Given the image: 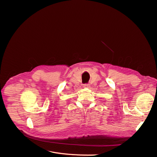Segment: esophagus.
Returning a JSON list of instances; mask_svg holds the SVG:
<instances>
[{"instance_id":"1","label":"esophagus","mask_w":157,"mask_h":157,"mask_svg":"<svg viewBox=\"0 0 157 157\" xmlns=\"http://www.w3.org/2000/svg\"><path fill=\"white\" fill-rule=\"evenodd\" d=\"M90 85L89 84H84V86H83V87L84 88H90Z\"/></svg>"}]
</instances>
